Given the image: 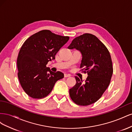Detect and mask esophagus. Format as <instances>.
I'll use <instances>...</instances> for the list:
<instances>
[{"mask_svg": "<svg viewBox=\"0 0 132 132\" xmlns=\"http://www.w3.org/2000/svg\"><path fill=\"white\" fill-rule=\"evenodd\" d=\"M64 76L65 78H67V77H69L70 76V74H64Z\"/></svg>", "mask_w": 132, "mask_h": 132, "instance_id": "obj_1", "label": "esophagus"}]
</instances>
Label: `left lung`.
<instances>
[{"label": "left lung", "mask_w": 132, "mask_h": 132, "mask_svg": "<svg viewBox=\"0 0 132 132\" xmlns=\"http://www.w3.org/2000/svg\"><path fill=\"white\" fill-rule=\"evenodd\" d=\"M68 48L80 51V71L88 75L84 81L75 77L76 84L69 89L70 97L79 106L93 104L101 98L110 85L113 66L109 51L97 37L90 34L75 38Z\"/></svg>", "instance_id": "left-lung-1"}]
</instances>
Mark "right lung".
I'll use <instances>...</instances> for the list:
<instances>
[{
	"mask_svg": "<svg viewBox=\"0 0 132 132\" xmlns=\"http://www.w3.org/2000/svg\"><path fill=\"white\" fill-rule=\"evenodd\" d=\"M69 39V36L43 30L23 43L17 59L18 76L23 90L29 96L36 99L46 97L55 83L64 78L63 73H54L46 65L55 59V54Z\"/></svg>",
	"mask_w": 132,
	"mask_h": 132,
	"instance_id": "obj_1",
	"label": "right lung"
}]
</instances>
